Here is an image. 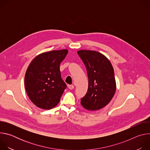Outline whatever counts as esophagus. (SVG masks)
<instances>
[{"label":"esophagus","mask_w":150,"mask_h":150,"mask_svg":"<svg viewBox=\"0 0 150 150\" xmlns=\"http://www.w3.org/2000/svg\"><path fill=\"white\" fill-rule=\"evenodd\" d=\"M68 87L69 88V89L70 90H72L74 88V86L73 85H68Z\"/></svg>","instance_id":"34e87169"}]
</instances>
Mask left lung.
Segmentation results:
<instances>
[{"mask_svg":"<svg viewBox=\"0 0 150 150\" xmlns=\"http://www.w3.org/2000/svg\"><path fill=\"white\" fill-rule=\"evenodd\" d=\"M87 68L88 87L81 104L85 109L97 110L108 105L113 98L116 85L114 69L104 54L93 50L77 52Z\"/></svg>","mask_w":150,"mask_h":150,"instance_id":"left-lung-1","label":"left lung"}]
</instances>
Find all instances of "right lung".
Here are the masks:
<instances>
[{
    "mask_svg": "<svg viewBox=\"0 0 150 150\" xmlns=\"http://www.w3.org/2000/svg\"><path fill=\"white\" fill-rule=\"evenodd\" d=\"M67 49L52 50L37 55L25 75V88L30 100L38 108L49 110L57 105L67 85L61 78L60 64Z\"/></svg>",
    "mask_w": 150,
    "mask_h": 150,
    "instance_id": "obj_1",
    "label": "right lung"
}]
</instances>
